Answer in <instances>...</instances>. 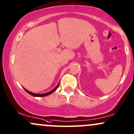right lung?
<instances>
[{
    "mask_svg": "<svg viewBox=\"0 0 134 134\" xmlns=\"http://www.w3.org/2000/svg\"><path fill=\"white\" fill-rule=\"evenodd\" d=\"M58 86H59V83L58 84V85H57V86H56V87L55 88H54L53 90H52L50 91V92H47V93H41V94H39V93H32V92H29V91H28L27 90H26L25 88H23L25 89V90L26 92H27L28 93H29V94H30V95H32V96H34V97H45V96H47V95H50V94H51L52 93H53V92H55V91L57 89V88L58 87Z\"/></svg>",
    "mask_w": 134,
    "mask_h": 134,
    "instance_id": "right-lung-1",
    "label": "right lung"
}]
</instances>
